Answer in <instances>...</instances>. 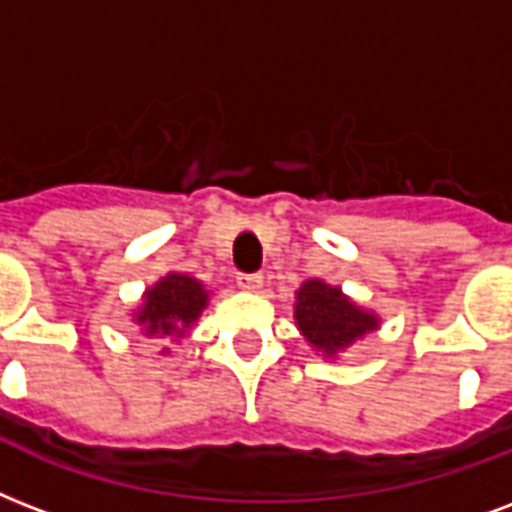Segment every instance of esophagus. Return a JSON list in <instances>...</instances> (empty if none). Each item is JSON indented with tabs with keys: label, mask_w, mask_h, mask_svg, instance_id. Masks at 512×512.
<instances>
[{
	"label": "esophagus",
	"mask_w": 512,
	"mask_h": 512,
	"mask_svg": "<svg viewBox=\"0 0 512 512\" xmlns=\"http://www.w3.org/2000/svg\"><path fill=\"white\" fill-rule=\"evenodd\" d=\"M236 282H239L241 290L260 292L263 290V273H239V276H236Z\"/></svg>",
	"instance_id": "1"
}]
</instances>
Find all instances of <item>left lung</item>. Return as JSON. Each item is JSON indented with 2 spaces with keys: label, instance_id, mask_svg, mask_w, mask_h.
I'll use <instances>...</instances> for the list:
<instances>
[{
  "label": "left lung",
  "instance_id": "8db88e82",
  "mask_svg": "<svg viewBox=\"0 0 512 512\" xmlns=\"http://www.w3.org/2000/svg\"><path fill=\"white\" fill-rule=\"evenodd\" d=\"M295 322L300 335L325 357L349 349L362 335L378 330V317L349 300L338 287L308 279L295 292Z\"/></svg>",
  "mask_w": 512,
  "mask_h": 512
}]
</instances>
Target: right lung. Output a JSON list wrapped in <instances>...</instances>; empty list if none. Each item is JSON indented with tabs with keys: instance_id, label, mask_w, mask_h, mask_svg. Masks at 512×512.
Masks as SVG:
<instances>
[{
	"instance_id": "1",
	"label": "right lung",
	"mask_w": 512,
	"mask_h": 512,
	"mask_svg": "<svg viewBox=\"0 0 512 512\" xmlns=\"http://www.w3.org/2000/svg\"><path fill=\"white\" fill-rule=\"evenodd\" d=\"M209 303V292L204 284L187 276V273H169L161 282L152 284L144 292L142 306L136 308L134 322L144 330V335L155 338H182L201 317V311Z\"/></svg>"
}]
</instances>
